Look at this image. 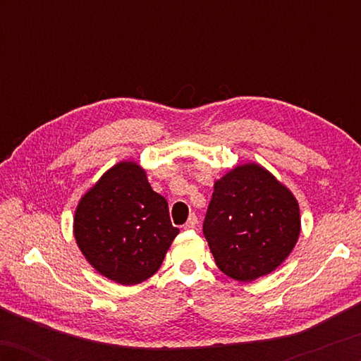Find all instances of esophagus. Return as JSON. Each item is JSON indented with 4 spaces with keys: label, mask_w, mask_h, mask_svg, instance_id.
Masks as SVG:
<instances>
[{
    "label": "esophagus",
    "mask_w": 361,
    "mask_h": 361,
    "mask_svg": "<svg viewBox=\"0 0 361 361\" xmlns=\"http://www.w3.org/2000/svg\"><path fill=\"white\" fill-rule=\"evenodd\" d=\"M197 225H199V220H197V216L192 214L190 216H189V220L185 221V225H184V230H194V228H197Z\"/></svg>",
    "instance_id": "esophagus-1"
}]
</instances>
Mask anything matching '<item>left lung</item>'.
<instances>
[{
    "mask_svg": "<svg viewBox=\"0 0 361 361\" xmlns=\"http://www.w3.org/2000/svg\"><path fill=\"white\" fill-rule=\"evenodd\" d=\"M204 235L221 273L255 281L283 264L300 235L293 192L256 162L235 166L215 180Z\"/></svg>",
    "mask_w": 361,
    "mask_h": 361,
    "instance_id": "obj_1",
    "label": "left lung"
}]
</instances>
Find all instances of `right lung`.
<instances>
[{
	"label": "right lung",
	"mask_w": 361,
	"mask_h": 361,
	"mask_svg": "<svg viewBox=\"0 0 361 361\" xmlns=\"http://www.w3.org/2000/svg\"><path fill=\"white\" fill-rule=\"evenodd\" d=\"M177 233L167 200L152 190L135 161L110 167L82 195L73 216L82 255L102 276L123 286L149 279Z\"/></svg>",
	"instance_id": "1"
}]
</instances>
